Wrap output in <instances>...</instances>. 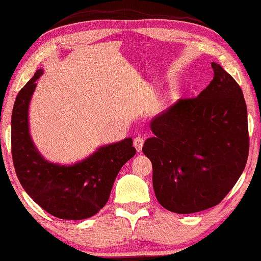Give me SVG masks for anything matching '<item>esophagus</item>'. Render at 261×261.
Returning a JSON list of instances; mask_svg holds the SVG:
<instances>
[{
  "label": "esophagus",
  "instance_id": "obj_1",
  "mask_svg": "<svg viewBox=\"0 0 261 261\" xmlns=\"http://www.w3.org/2000/svg\"><path fill=\"white\" fill-rule=\"evenodd\" d=\"M143 145H144V139L142 137H136L134 139V146L136 147V150H137L138 152L142 151Z\"/></svg>",
  "mask_w": 261,
  "mask_h": 261
}]
</instances>
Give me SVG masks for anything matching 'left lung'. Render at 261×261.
Returning a JSON list of instances; mask_svg holds the SVG:
<instances>
[{
	"instance_id": "8db88e82",
	"label": "left lung",
	"mask_w": 261,
	"mask_h": 261,
	"mask_svg": "<svg viewBox=\"0 0 261 261\" xmlns=\"http://www.w3.org/2000/svg\"><path fill=\"white\" fill-rule=\"evenodd\" d=\"M214 79L194 98L176 101L152 118L143 152L153 167L159 203L176 214L217 205L232 189L249 155L244 95L234 79L212 63Z\"/></svg>"
}]
</instances>
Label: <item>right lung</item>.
Instances as JSON below:
<instances>
[{
  "mask_svg": "<svg viewBox=\"0 0 261 261\" xmlns=\"http://www.w3.org/2000/svg\"><path fill=\"white\" fill-rule=\"evenodd\" d=\"M37 69L19 90L11 115V153L16 174L28 195L45 212L61 220H85L109 200L119 169L136 154L132 138L102 145L72 165L51 163L41 155L29 129V107L43 75Z\"/></svg>",
  "mask_w": 261,
  "mask_h": 261,
  "instance_id": "add662e5",
  "label": "right lung"
}]
</instances>
